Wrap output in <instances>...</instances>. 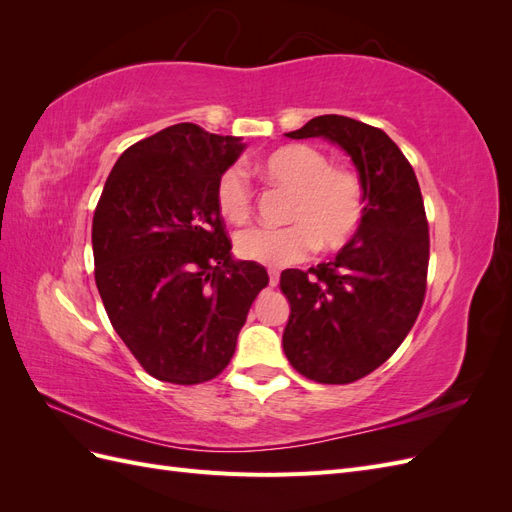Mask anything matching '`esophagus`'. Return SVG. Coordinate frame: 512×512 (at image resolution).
Segmentation results:
<instances>
[{"instance_id": "esophagus-1", "label": "esophagus", "mask_w": 512, "mask_h": 512, "mask_svg": "<svg viewBox=\"0 0 512 512\" xmlns=\"http://www.w3.org/2000/svg\"><path fill=\"white\" fill-rule=\"evenodd\" d=\"M277 282H280V273H277L275 269H271V271H269V286L275 288Z\"/></svg>"}]
</instances>
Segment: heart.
I'll return each instance as SVG.
<instances>
[{"mask_svg": "<svg viewBox=\"0 0 512 512\" xmlns=\"http://www.w3.org/2000/svg\"><path fill=\"white\" fill-rule=\"evenodd\" d=\"M256 168L269 183L290 192L284 213L290 224L239 232L235 250L243 260L286 267L305 260L316 245L337 250L356 235L365 213V190L352 168L329 164L320 149L303 143L275 149ZM215 205L232 224L250 220L254 196L239 168L224 170L218 179Z\"/></svg>", "mask_w": 512, "mask_h": 512, "instance_id": "obj_1", "label": "heart"}]
</instances>
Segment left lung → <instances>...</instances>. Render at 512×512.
<instances>
[{
  "mask_svg": "<svg viewBox=\"0 0 512 512\" xmlns=\"http://www.w3.org/2000/svg\"><path fill=\"white\" fill-rule=\"evenodd\" d=\"M288 138H327L359 170L365 213L331 262L288 269L290 303L282 346L309 380L348 384L371 374L404 342L421 312L429 226L410 162L380 128L342 115L309 119Z\"/></svg>",
  "mask_w": 512,
  "mask_h": 512,
  "instance_id": "8db88e82",
  "label": "left lung"
}]
</instances>
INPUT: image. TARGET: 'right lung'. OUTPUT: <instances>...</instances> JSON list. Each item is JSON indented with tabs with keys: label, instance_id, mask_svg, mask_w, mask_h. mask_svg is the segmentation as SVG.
<instances>
[{
	"label": "right lung",
	"instance_id": "1",
	"mask_svg": "<svg viewBox=\"0 0 512 512\" xmlns=\"http://www.w3.org/2000/svg\"><path fill=\"white\" fill-rule=\"evenodd\" d=\"M243 149L237 136L177 123L123 151L98 200V292L123 344L162 382L222 374L269 284L258 262L232 258L215 205V185Z\"/></svg>",
	"mask_w": 512,
	"mask_h": 512
}]
</instances>
